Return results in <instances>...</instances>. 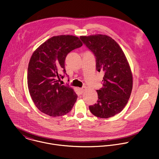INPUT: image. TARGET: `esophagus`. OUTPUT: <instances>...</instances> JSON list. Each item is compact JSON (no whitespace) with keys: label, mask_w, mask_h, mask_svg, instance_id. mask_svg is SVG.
Returning <instances> with one entry per match:
<instances>
[{"label":"esophagus","mask_w":159,"mask_h":159,"mask_svg":"<svg viewBox=\"0 0 159 159\" xmlns=\"http://www.w3.org/2000/svg\"><path fill=\"white\" fill-rule=\"evenodd\" d=\"M79 91L80 92V93H83L85 92V87L80 88V89H79Z\"/></svg>","instance_id":"obj_1"}]
</instances>
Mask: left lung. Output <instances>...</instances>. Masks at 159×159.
<instances>
[{
	"mask_svg": "<svg viewBox=\"0 0 159 159\" xmlns=\"http://www.w3.org/2000/svg\"><path fill=\"white\" fill-rule=\"evenodd\" d=\"M80 38L96 56L97 70L104 73L103 87L97 90V103L89 106V110L100 118L114 116L124 109L133 89V73L128 59L110 36L96 34Z\"/></svg>",
	"mask_w": 159,
	"mask_h": 159,
	"instance_id": "1",
	"label": "left lung"
}]
</instances>
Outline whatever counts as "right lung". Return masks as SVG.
I'll use <instances>...</instances> for the list:
<instances>
[{
  "label": "right lung",
  "mask_w": 159,
  "mask_h": 159,
  "mask_svg": "<svg viewBox=\"0 0 159 159\" xmlns=\"http://www.w3.org/2000/svg\"><path fill=\"white\" fill-rule=\"evenodd\" d=\"M77 36H54L41 44L32 54L27 75L30 96L37 108L52 117L68 113L77 95L73 89L58 82L66 73L65 59L69 52L82 46Z\"/></svg>",
  "instance_id": "right-lung-1"
}]
</instances>
